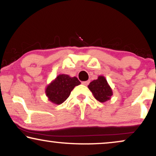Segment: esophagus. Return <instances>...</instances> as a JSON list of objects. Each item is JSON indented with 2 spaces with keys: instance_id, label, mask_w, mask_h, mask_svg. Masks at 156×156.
Instances as JSON below:
<instances>
[{
  "instance_id": "obj_1",
  "label": "esophagus",
  "mask_w": 156,
  "mask_h": 156,
  "mask_svg": "<svg viewBox=\"0 0 156 156\" xmlns=\"http://www.w3.org/2000/svg\"><path fill=\"white\" fill-rule=\"evenodd\" d=\"M82 84L83 85H85V86H87V85L89 84V81H84V82H82Z\"/></svg>"
}]
</instances>
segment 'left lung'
<instances>
[{"instance_id":"1","label":"left lung","mask_w":156,"mask_h":156,"mask_svg":"<svg viewBox=\"0 0 156 156\" xmlns=\"http://www.w3.org/2000/svg\"><path fill=\"white\" fill-rule=\"evenodd\" d=\"M88 88L92 92L95 99L100 102H105L112 96V90L108 86L105 77L99 76L89 84Z\"/></svg>"}]
</instances>
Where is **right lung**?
Segmentation results:
<instances>
[{
  "instance_id": "1",
  "label": "right lung",
  "mask_w": 156,
  "mask_h": 156,
  "mask_svg": "<svg viewBox=\"0 0 156 156\" xmlns=\"http://www.w3.org/2000/svg\"><path fill=\"white\" fill-rule=\"evenodd\" d=\"M80 84L81 82L75 76L70 77L67 74H59L47 87L46 95L50 101L60 104L69 97L74 87Z\"/></svg>"
}]
</instances>
